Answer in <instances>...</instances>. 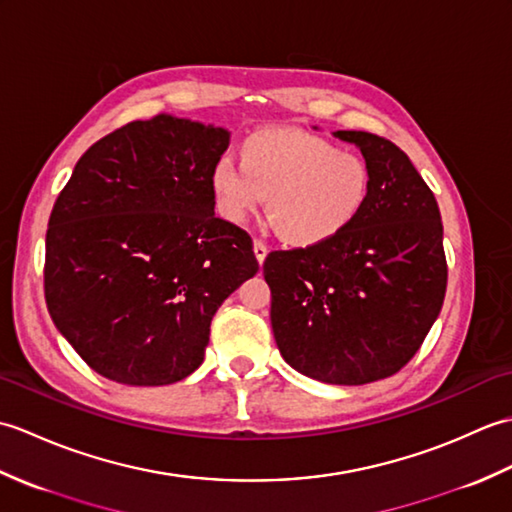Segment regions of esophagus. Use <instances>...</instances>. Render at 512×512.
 <instances>
[{
    "label": "esophagus",
    "mask_w": 512,
    "mask_h": 512,
    "mask_svg": "<svg viewBox=\"0 0 512 512\" xmlns=\"http://www.w3.org/2000/svg\"><path fill=\"white\" fill-rule=\"evenodd\" d=\"M253 253H255V259H257V264L262 266L264 262H266V255H268V248L259 242V239H255L253 242Z\"/></svg>",
    "instance_id": "obj_1"
}]
</instances>
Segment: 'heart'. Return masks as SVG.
Here are the masks:
<instances>
[{"mask_svg": "<svg viewBox=\"0 0 512 512\" xmlns=\"http://www.w3.org/2000/svg\"><path fill=\"white\" fill-rule=\"evenodd\" d=\"M209 189L226 222L242 224L266 200V220L290 248L334 242L356 224L372 191L367 162L297 127H264L239 145V165L213 162Z\"/></svg>", "mask_w": 512, "mask_h": 512, "instance_id": "obj_1", "label": "heart"}]
</instances>
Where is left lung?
<instances>
[{
	"label": "left lung",
	"mask_w": 512,
	"mask_h": 512,
	"mask_svg": "<svg viewBox=\"0 0 512 512\" xmlns=\"http://www.w3.org/2000/svg\"><path fill=\"white\" fill-rule=\"evenodd\" d=\"M361 151L372 191L356 224L317 248L264 262L270 323L284 361L330 385L396 374L420 350L447 292L438 202L405 151L367 132H334Z\"/></svg>",
	"instance_id": "1"
}]
</instances>
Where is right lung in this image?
Here are the masks:
<instances>
[{
  "label": "right lung",
  "instance_id": "1",
  "mask_svg": "<svg viewBox=\"0 0 512 512\" xmlns=\"http://www.w3.org/2000/svg\"><path fill=\"white\" fill-rule=\"evenodd\" d=\"M226 127L158 114L94 143L52 206L48 312L94 372L158 387L204 361L211 319L259 264L215 217L209 171Z\"/></svg>",
  "mask_w": 512,
  "mask_h": 512
}]
</instances>
